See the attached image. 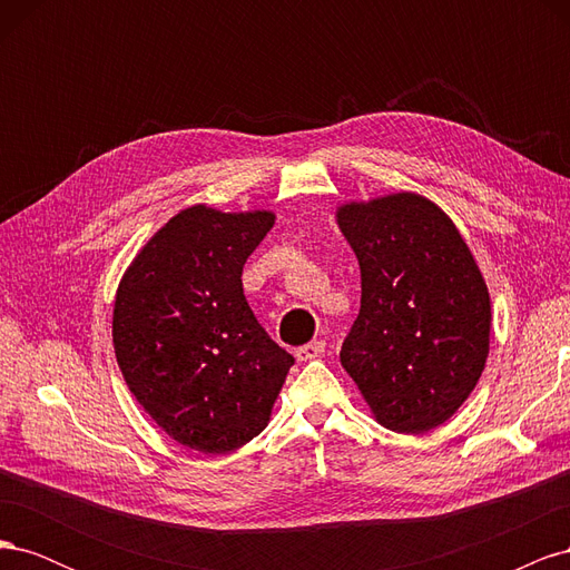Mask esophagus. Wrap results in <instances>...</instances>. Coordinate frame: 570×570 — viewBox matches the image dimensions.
Segmentation results:
<instances>
[{
  "instance_id": "esophagus-1",
  "label": "esophagus",
  "mask_w": 570,
  "mask_h": 570,
  "mask_svg": "<svg viewBox=\"0 0 570 570\" xmlns=\"http://www.w3.org/2000/svg\"><path fill=\"white\" fill-rule=\"evenodd\" d=\"M323 352H325V342H323V340H314V342L304 344V347H299V350L295 352V356H297L299 361H312V358L321 356Z\"/></svg>"
}]
</instances>
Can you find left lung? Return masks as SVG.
Segmentation results:
<instances>
[{
  "label": "left lung",
  "mask_w": 570,
  "mask_h": 570,
  "mask_svg": "<svg viewBox=\"0 0 570 570\" xmlns=\"http://www.w3.org/2000/svg\"><path fill=\"white\" fill-rule=\"evenodd\" d=\"M361 268L340 361L375 421L421 435L469 400L490 352V295L452 218L400 193L337 209Z\"/></svg>",
  "instance_id": "1"
}]
</instances>
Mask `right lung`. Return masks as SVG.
Returning <instances> with one entry per match:
<instances>
[{"instance_id":"obj_1","label":"right lung","mask_w":570,"mask_h":570,"mask_svg":"<svg viewBox=\"0 0 570 570\" xmlns=\"http://www.w3.org/2000/svg\"><path fill=\"white\" fill-rule=\"evenodd\" d=\"M271 212L197 204L154 235L114 304V350L130 392L176 442L226 454L268 425L292 354L245 299L243 268L273 228Z\"/></svg>"}]
</instances>
